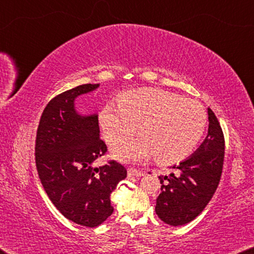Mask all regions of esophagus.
<instances>
[{"label": "esophagus", "mask_w": 254, "mask_h": 254, "mask_svg": "<svg viewBox=\"0 0 254 254\" xmlns=\"http://www.w3.org/2000/svg\"><path fill=\"white\" fill-rule=\"evenodd\" d=\"M143 175H144V172L141 171V170H138V169H134V168L128 169V177H141Z\"/></svg>", "instance_id": "obj_1"}]
</instances>
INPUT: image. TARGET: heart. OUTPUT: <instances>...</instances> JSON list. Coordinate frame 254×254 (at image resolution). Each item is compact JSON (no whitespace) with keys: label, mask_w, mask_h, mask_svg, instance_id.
<instances>
[{"label":"heart","mask_w":254,"mask_h":254,"mask_svg":"<svg viewBox=\"0 0 254 254\" xmlns=\"http://www.w3.org/2000/svg\"><path fill=\"white\" fill-rule=\"evenodd\" d=\"M207 117L196 100L185 99L161 89H138L120 96L119 105L107 104L100 125L111 144L121 143L136 133L142 136L113 149L123 161L156 156L161 164L186 158L202 137Z\"/></svg>","instance_id":"1"}]
</instances>
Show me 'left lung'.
<instances>
[{"label":"left lung","mask_w":254,"mask_h":254,"mask_svg":"<svg viewBox=\"0 0 254 254\" xmlns=\"http://www.w3.org/2000/svg\"><path fill=\"white\" fill-rule=\"evenodd\" d=\"M208 135L194 154L179 165L176 173L159 176L161 194L156 214L166 224L178 227L202 213L220 184L224 162V135L216 116L208 109Z\"/></svg>","instance_id":"obj_1"}]
</instances>
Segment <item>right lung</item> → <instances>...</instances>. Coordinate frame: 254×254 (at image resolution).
<instances>
[{
	"label": "right lung",
	"instance_id": "right-lung-1",
	"mask_svg": "<svg viewBox=\"0 0 254 254\" xmlns=\"http://www.w3.org/2000/svg\"><path fill=\"white\" fill-rule=\"evenodd\" d=\"M98 88L83 84L55 96L41 114L34 158L40 182L57 209L76 224L95 228L113 213L111 193L127 177L117 161L99 168L93 162L107 152L99 137L98 117H81L77 96Z\"/></svg>",
	"mask_w": 254,
	"mask_h": 254
}]
</instances>
